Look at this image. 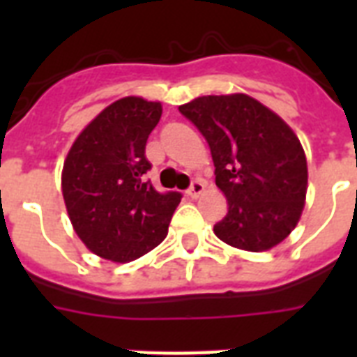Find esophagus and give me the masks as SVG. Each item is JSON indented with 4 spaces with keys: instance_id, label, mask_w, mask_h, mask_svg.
Wrapping results in <instances>:
<instances>
[{
    "instance_id": "1",
    "label": "esophagus",
    "mask_w": 357,
    "mask_h": 357,
    "mask_svg": "<svg viewBox=\"0 0 357 357\" xmlns=\"http://www.w3.org/2000/svg\"><path fill=\"white\" fill-rule=\"evenodd\" d=\"M204 190H206V185H204V181H200V179H195V181L190 183L189 190H187V196H190V198H198V196H200Z\"/></svg>"
}]
</instances>
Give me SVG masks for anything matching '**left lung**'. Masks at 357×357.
<instances>
[{"label":"left lung","mask_w":357,"mask_h":357,"mask_svg":"<svg viewBox=\"0 0 357 357\" xmlns=\"http://www.w3.org/2000/svg\"><path fill=\"white\" fill-rule=\"evenodd\" d=\"M179 113L206 137L228 200L215 235L248 252L282 243L298 224L307 192L305 153L293 129L246 94L196 98Z\"/></svg>","instance_id":"left-lung-1"}]
</instances>
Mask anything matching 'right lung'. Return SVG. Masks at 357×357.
Returning a JSON list of instances; mask_svg holds the SVG:
<instances>
[{
	"label": "right lung",
	"mask_w": 357,
	"mask_h": 357,
	"mask_svg": "<svg viewBox=\"0 0 357 357\" xmlns=\"http://www.w3.org/2000/svg\"><path fill=\"white\" fill-rule=\"evenodd\" d=\"M159 102L128 96L92 120L70 148L63 196L70 222L85 246L103 259L128 263L168 234L181 195L157 192L144 174L146 140L161 119Z\"/></svg>",
	"instance_id": "1"
}]
</instances>
